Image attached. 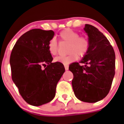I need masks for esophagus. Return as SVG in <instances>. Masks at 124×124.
Masks as SVG:
<instances>
[{
  "label": "esophagus",
  "instance_id": "obj_1",
  "mask_svg": "<svg viewBox=\"0 0 124 124\" xmlns=\"http://www.w3.org/2000/svg\"><path fill=\"white\" fill-rule=\"evenodd\" d=\"M64 68H65L66 70H68L69 69V66L68 64H64Z\"/></svg>",
  "mask_w": 124,
  "mask_h": 124
}]
</instances>
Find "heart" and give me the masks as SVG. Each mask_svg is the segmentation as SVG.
I'll return each mask as SVG.
<instances>
[{"label": "heart", "instance_id": "obj_1", "mask_svg": "<svg viewBox=\"0 0 124 124\" xmlns=\"http://www.w3.org/2000/svg\"><path fill=\"white\" fill-rule=\"evenodd\" d=\"M60 38L62 41L69 43L68 51L70 53L66 56H60L54 58L55 61L68 64L78 58V56L83 57L88 51L90 43L87 37L79 36V33L71 29H66L60 32ZM48 50L53 55L58 53V43L54 38H51L48 42Z\"/></svg>", "mask_w": 124, "mask_h": 124}]
</instances>
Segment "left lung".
Listing matches in <instances>:
<instances>
[{
  "label": "left lung",
  "mask_w": 124,
  "mask_h": 124,
  "mask_svg": "<svg viewBox=\"0 0 124 124\" xmlns=\"http://www.w3.org/2000/svg\"><path fill=\"white\" fill-rule=\"evenodd\" d=\"M84 31L90 45L79 63L69 66L73 73L72 86L76 97L86 102H96L108 94L115 75L116 56L107 38L93 25L86 24ZM85 65L81 66L80 63Z\"/></svg>",
  "instance_id": "1"
}]
</instances>
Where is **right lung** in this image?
<instances>
[{
  "instance_id": "right-lung-1",
  "label": "right lung",
  "mask_w": 124,
  "mask_h": 124,
  "mask_svg": "<svg viewBox=\"0 0 124 124\" xmlns=\"http://www.w3.org/2000/svg\"><path fill=\"white\" fill-rule=\"evenodd\" d=\"M54 35L52 30H30L18 38L11 53L13 81L23 99L31 106H41L53 99L65 71L62 63L51 62L48 45ZM43 65L47 66L43 69Z\"/></svg>"
}]
</instances>
